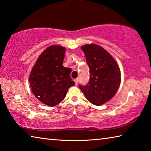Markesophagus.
<instances>
[{
    "mask_svg": "<svg viewBox=\"0 0 151 151\" xmlns=\"http://www.w3.org/2000/svg\"><path fill=\"white\" fill-rule=\"evenodd\" d=\"M75 85H78V78L75 79Z\"/></svg>",
    "mask_w": 151,
    "mask_h": 151,
    "instance_id": "1",
    "label": "esophagus"
}]
</instances>
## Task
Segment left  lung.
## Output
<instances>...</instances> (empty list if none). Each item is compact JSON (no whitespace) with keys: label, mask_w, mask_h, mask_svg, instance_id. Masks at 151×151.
Instances as JSON below:
<instances>
[{"label":"left lung","mask_w":151,"mask_h":151,"mask_svg":"<svg viewBox=\"0 0 151 151\" xmlns=\"http://www.w3.org/2000/svg\"><path fill=\"white\" fill-rule=\"evenodd\" d=\"M89 68L90 78L79 88L92 104L101 105L116 94L121 84V71L116 61L100 46L91 44L81 47Z\"/></svg>","instance_id":"left-lung-1"}]
</instances>
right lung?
Segmentation results:
<instances>
[{"mask_svg": "<svg viewBox=\"0 0 151 151\" xmlns=\"http://www.w3.org/2000/svg\"><path fill=\"white\" fill-rule=\"evenodd\" d=\"M65 48L58 45L48 47L39 56L29 77L32 93L42 103L54 106L66 96L75 82L71 69L63 65Z\"/></svg>", "mask_w": 151, "mask_h": 151, "instance_id": "1", "label": "right lung"}]
</instances>
